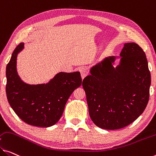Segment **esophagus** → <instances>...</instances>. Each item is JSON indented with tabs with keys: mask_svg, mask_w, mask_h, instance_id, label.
<instances>
[{
	"mask_svg": "<svg viewBox=\"0 0 156 156\" xmlns=\"http://www.w3.org/2000/svg\"><path fill=\"white\" fill-rule=\"evenodd\" d=\"M80 72L81 73V79H82V80L84 79L87 75L88 74V68H86V67H82V68H80Z\"/></svg>",
	"mask_w": 156,
	"mask_h": 156,
	"instance_id": "34e87169",
	"label": "esophagus"
}]
</instances>
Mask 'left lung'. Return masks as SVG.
<instances>
[{
    "label": "left lung",
    "instance_id": "1",
    "mask_svg": "<svg viewBox=\"0 0 156 156\" xmlns=\"http://www.w3.org/2000/svg\"><path fill=\"white\" fill-rule=\"evenodd\" d=\"M105 58L90 70L82 86L91 120L100 128L117 130L143 113L149 99L151 73L144 51L137 44L126 43L120 54Z\"/></svg>",
    "mask_w": 156,
    "mask_h": 156
}]
</instances>
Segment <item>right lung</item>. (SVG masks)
<instances>
[{"instance_id":"obj_1","label":"right lung","mask_w":156,"mask_h":156,"mask_svg":"<svg viewBox=\"0 0 156 156\" xmlns=\"http://www.w3.org/2000/svg\"><path fill=\"white\" fill-rule=\"evenodd\" d=\"M17 45L6 67V95L16 114L29 125L47 128L61 119L70 95L81 85L80 72L59 73L43 84L30 85L23 82L16 72V57L23 49Z\"/></svg>"}]
</instances>
